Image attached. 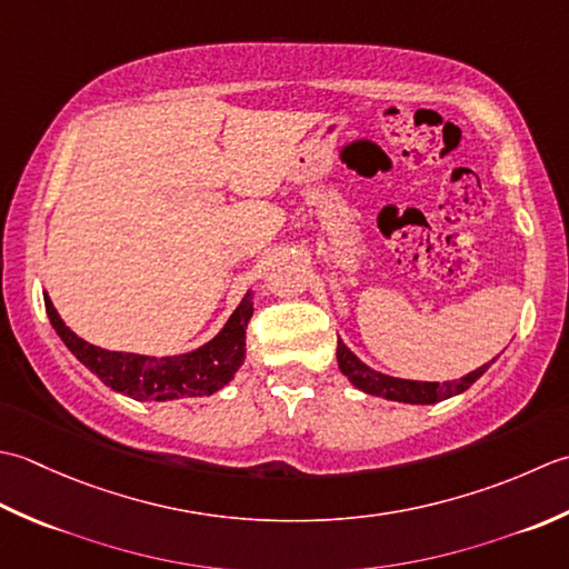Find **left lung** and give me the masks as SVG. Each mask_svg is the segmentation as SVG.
I'll use <instances>...</instances> for the list:
<instances>
[{
	"label": "left lung",
	"instance_id": "8db88e82",
	"mask_svg": "<svg viewBox=\"0 0 569 569\" xmlns=\"http://www.w3.org/2000/svg\"><path fill=\"white\" fill-rule=\"evenodd\" d=\"M336 361H339L341 373L349 378L358 390L368 392V396L376 398H386V400H396V402H408V405H435L442 402L447 398H455L459 392L469 390L473 382H477L489 366L496 361L483 363L481 368L471 370L459 380H447V382H430V380H408V378H392L380 373V370H373L366 366L361 358H358L349 346H346L339 339V346H336Z\"/></svg>",
	"mask_w": 569,
	"mask_h": 569
}]
</instances>
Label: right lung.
<instances>
[{
    "instance_id": "right-lung-1",
    "label": "right lung",
    "mask_w": 569,
    "mask_h": 569,
    "mask_svg": "<svg viewBox=\"0 0 569 569\" xmlns=\"http://www.w3.org/2000/svg\"><path fill=\"white\" fill-rule=\"evenodd\" d=\"M46 315L61 336L66 349L90 368L108 388L132 400H179L203 398L226 388L246 363V329L252 317V289L240 299L233 315L211 341L179 356H144L127 351H108L80 339L66 327L51 297L43 292Z\"/></svg>"
}]
</instances>
